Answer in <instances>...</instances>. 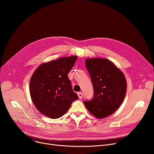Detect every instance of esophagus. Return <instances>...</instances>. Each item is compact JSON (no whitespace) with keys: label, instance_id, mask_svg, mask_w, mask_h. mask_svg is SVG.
<instances>
[{"label":"esophagus","instance_id":"esophagus-1","mask_svg":"<svg viewBox=\"0 0 154 154\" xmlns=\"http://www.w3.org/2000/svg\"><path fill=\"white\" fill-rule=\"evenodd\" d=\"M77 95L79 96V98L80 99H81L82 97H83V94L82 92H78L77 93Z\"/></svg>","mask_w":154,"mask_h":154}]
</instances>
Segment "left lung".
I'll list each match as a JSON object with an SVG mask.
<instances>
[{
	"instance_id": "left-lung-1",
	"label": "left lung",
	"mask_w": 154,
	"mask_h": 154,
	"mask_svg": "<svg viewBox=\"0 0 154 154\" xmlns=\"http://www.w3.org/2000/svg\"><path fill=\"white\" fill-rule=\"evenodd\" d=\"M85 66L91 78L94 97L84 103L97 118L106 117L114 113L124 99L125 77L122 71L106 59H88Z\"/></svg>"
}]
</instances>
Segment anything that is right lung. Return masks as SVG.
<instances>
[{"mask_svg":"<svg viewBox=\"0 0 154 154\" xmlns=\"http://www.w3.org/2000/svg\"><path fill=\"white\" fill-rule=\"evenodd\" d=\"M77 59V56L60 58L41 64L34 72L30 81V97L43 115L59 118L79 99L68 77Z\"/></svg>","mask_w":154,"mask_h":154,"instance_id":"obj_1","label":"right lung"}]
</instances>
